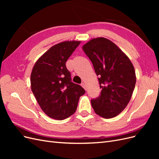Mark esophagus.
<instances>
[{"instance_id":"obj_1","label":"esophagus","mask_w":159,"mask_h":159,"mask_svg":"<svg viewBox=\"0 0 159 159\" xmlns=\"http://www.w3.org/2000/svg\"><path fill=\"white\" fill-rule=\"evenodd\" d=\"M81 85L82 86V87H83L85 89H86V85H85V83H81Z\"/></svg>"}]
</instances>
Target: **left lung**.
Instances as JSON below:
<instances>
[{"instance_id":"8db88e82","label":"left lung","mask_w":159,"mask_h":159,"mask_svg":"<svg viewBox=\"0 0 159 159\" xmlns=\"http://www.w3.org/2000/svg\"><path fill=\"white\" fill-rule=\"evenodd\" d=\"M99 78L102 91L91 99L95 113L104 118L117 116L129 103L136 84L134 67L129 57L113 42L95 38L82 47Z\"/></svg>"}]
</instances>
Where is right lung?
<instances>
[{
  "label": "right lung",
  "instance_id": "1",
  "mask_svg": "<svg viewBox=\"0 0 159 159\" xmlns=\"http://www.w3.org/2000/svg\"><path fill=\"white\" fill-rule=\"evenodd\" d=\"M80 42L68 41L51 47L43 54L32 71L31 89L48 116L63 120L76 111L79 99L85 93L81 85L71 81L66 62Z\"/></svg>",
  "mask_w": 159,
  "mask_h": 159
}]
</instances>
